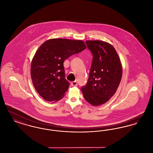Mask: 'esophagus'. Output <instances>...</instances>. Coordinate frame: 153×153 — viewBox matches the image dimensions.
<instances>
[{
    "label": "esophagus",
    "instance_id": "obj_1",
    "mask_svg": "<svg viewBox=\"0 0 153 153\" xmlns=\"http://www.w3.org/2000/svg\"><path fill=\"white\" fill-rule=\"evenodd\" d=\"M77 85H78V84H77V82L76 81H72V82H71V85H72V86H77Z\"/></svg>",
    "mask_w": 153,
    "mask_h": 153
}]
</instances>
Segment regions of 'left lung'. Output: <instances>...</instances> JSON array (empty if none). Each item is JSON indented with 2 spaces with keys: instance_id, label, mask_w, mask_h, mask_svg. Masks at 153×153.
Instances as JSON below:
<instances>
[{
  "instance_id": "1",
  "label": "left lung",
  "mask_w": 153,
  "mask_h": 153,
  "mask_svg": "<svg viewBox=\"0 0 153 153\" xmlns=\"http://www.w3.org/2000/svg\"><path fill=\"white\" fill-rule=\"evenodd\" d=\"M85 43L93 58L87 82L81 90L89 103L99 105L115 94L122 79V66L111 45L101 41H87Z\"/></svg>"
}]
</instances>
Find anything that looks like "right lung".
<instances>
[{"mask_svg":"<svg viewBox=\"0 0 153 153\" xmlns=\"http://www.w3.org/2000/svg\"><path fill=\"white\" fill-rule=\"evenodd\" d=\"M86 49L80 40L56 38L45 41L37 50L31 64V77L37 92L48 102H57L67 91L64 62Z\"/></svg>","mask_w":153,"mask_h":153,"instance_id":"right-lung-1","label":"right lung"}]
</instances>
